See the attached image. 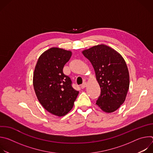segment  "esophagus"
I'll return each instance as SVG.
<instances>
[{
  "mask_svg": "<svg viewBox=\"0 0 153 153\" xmlns=\"http://www.w3.org/2000/svg\"><path fill=\"white\" fill-rule=\"evenodd\" d=\"M86 85H87L86 83V82H83V83L81 85V88H82V89H83V88H85V87L86 86Z\"/></svg>",
  "mask_w": 153,
  "mask_h": 153,
  "instance_id": "esophagus-1",
  "label": "esophagus"
}]
</instances>
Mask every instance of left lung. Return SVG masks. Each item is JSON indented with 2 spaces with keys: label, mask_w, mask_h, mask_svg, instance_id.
Here are the masks:
<instances>
[{
  "label": "left lung",
  "mask_w": 153,
  "mask_h": 153,
  "mask_svg": "<svg viewBox=\"0 0 153 153\" xmlns=\"http://www.w3.org/2000/svg\"><path fill=\"white\" fill-rule=\"evenodd\" d=\"M91 63L101 90L96 105L107 113L115 111L123 103L129 86L126 63L117 51L104 44L82 51Z\"/></svg>",
  "instance_id": "8db88e82"
}]
</instances>
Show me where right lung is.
<instances>
[{
  "mask_svg": "<svg viewBox=\"0 0 153 153\" xmlns=\"http://www.w3.org/2000/svg\"><path fill=\"white\" fill-rule=\"evenodd\" d=\"M72 52L53 47L39 57L33 73V86L37 98L45 110L62 117L73 107L79 91L71 86L70 78L63 73Z\"/></svg>",
  "mask_w": 153,
  "mask_h": 153,
  "instance_id": "obj_1",
  "label": "right lung"
}]
</instances>
